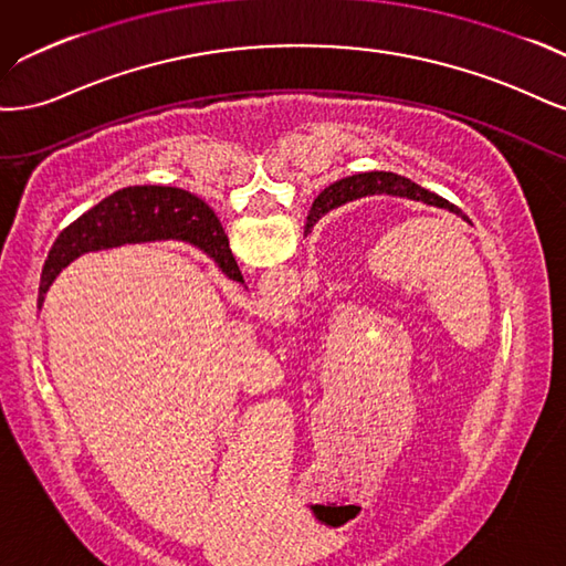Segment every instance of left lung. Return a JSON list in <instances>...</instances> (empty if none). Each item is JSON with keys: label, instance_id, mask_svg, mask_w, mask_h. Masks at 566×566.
<instances>
[{"label": "left lung", "instance_id": "obj_1", "mask_svg": "<svg viewBox=\"0 0 566 566\" xmlns=\"http://www.w3.org/2000/svg\"><path fill=\"white\" fill-rule=\"evenodd\" d=\"M367 195H392V197H407L413 199V202H423L437 209H447L455 216H461L463 221H468V216L451 202H447L444 197L434 195L421 186L411 184L409 178L397 176V174H388V171H369V174H355L343 180H336L334 186L324 188L317 199L313 202V209L307 213V223H305V232H310L322 216L329 213L332 209H338L343 205L353 202V199L367 197Z\"/></svg>", "mask_w": 566, "mask_h": 566}]
</instances>
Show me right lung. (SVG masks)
I'll use <instances>...</instances> for the list:
<instances>
[{
    "mask_svg": "<svg viewBox=\"0 0 566 566\" xmlns=\"http://www.w3.org/2000/svg\"><path fill=\"white\" fill-rule=\"evenodd\" d=\"M155 240L190 242L202 249L228 280L244 284L223 226L205 199L180 188L134 186L105 197L59 234L44 263L40 303L59 272L82 253Z\"/></svg>",
    "mask_w": 566,
    "mask_h": 566,
    "instance_id": "right-lung-1",
    "label": "right lung"
}]
</instances>
